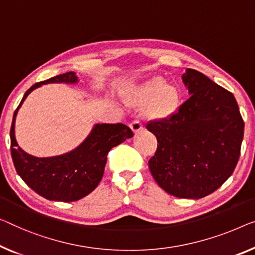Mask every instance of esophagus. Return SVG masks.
Returning <instances> with one entry per match:
<instances>
[{"label": "esophagus", "instance_id": "1", "mask_svg": "<svg viewBox=\"0 0 255 255\" xmlns=\"http://www.w3.org/2000/svg\"><path fill=\"white\" fill-rule=\"evenodd\" d=\"M129 127H130V129H131L132 132H134L135 135L138 134V132H140V131L143 130V125L140 124L139 121H137V120L132 121V123L129 125Z\"/></svg>", "mask_w": 255, "mask_h": 255}]
</instances>
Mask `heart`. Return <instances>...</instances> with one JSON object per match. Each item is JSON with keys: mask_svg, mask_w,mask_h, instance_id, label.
<instances>
[{"mask_svg": "<svg viewBox=\"0 0 255 255\" xmlns=\"http://www.w3.org/2000/svg\"><path fill=\"white\" fill-rule=\"evenodd\" d=\"M129 106L143 109L151 120H168L178 112L182 103V94L178 87L167 85L164 78L155 77L143 82L129 91L126 96Z\"/></svg>", "mask_w": 255, "mask_h": 255, "instance_id": "heart-1", "label": "heart"}]
</instances>
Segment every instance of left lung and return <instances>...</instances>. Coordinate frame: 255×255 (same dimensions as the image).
I'll return each mask as SVG.
<instances>
[{
	"label": "left lung",
	"mask_w": 255,
	"mask_h": 255,
	"mask_svg": "<svg viewBox=\"0 0 255 255\" xmlns=\"http://www.w3.org/2000/svg\"><path fill=\"white\" fill-rule=\"evenodd\" d=\"M182 80L191 97L170 119L146 125L158 140L149 168L167 193L199 199L234 173L244 121L234 95L206 75L187 68Z\"/></svg>",
	"instance_id": "8db88e82"
}]
</instances>
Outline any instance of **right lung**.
<instances>
[{
	"mask_svg": "<svg viewBox=\"0 0 255 255\" xmlns=\"http://www.w3.org/2000/svg\"><path fill=\"white\" fill-rule=\"evenodd\" d=\"M75 72L37 82L26 91L13 113L10 129L11 157L18 175L28 187L43 198L70 203L94 191L103 177L109 151L134 136L123 124H96L90 134L75 149L55 157L39 158L27 153L18 145L14 123L18 110L34 89L47 83H78Z\"/></svg>",
	"mask_w": 255,
	"mask_h": 255,
	"instance_id": "obj_1",
	"label": "right lung"
}]
</instances>
